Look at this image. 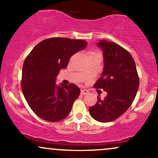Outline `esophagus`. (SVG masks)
Instances as JSON below:
<instances>
[{
  "label": "esophagus",
  "instance_id": "34e87169",
  "mask_svg": "<svg viewBox=\"0 0 158 158\" xmlns=\"http://www.w3.org/2000/svg\"><path fill=\"white\" fill-rule=\"evenodd\" d=\"M88 94V90L86 89H81V95H85V94Z\"/></svg>",
  "mask_w": 158,
  "mask_h": 158
}]
</instances>
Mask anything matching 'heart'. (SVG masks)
Returning <instances> with one entry per match:
<instances>
[{"label":"heart","instance_id":"heart-1","mask_svg":"<svg viewBox=\"0 0 158 158\" xmlns=\"http://www.w3.org/2000/svg\"><path fill=\"white\" fill-rule=\"evenodd\" d=\"M95 54H98V53H97V52H90V56H92V55H95Z\"/></svg>","mask_w":158,"mask_h":158}]
</instances>
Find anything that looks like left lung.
I'll return each instance as SVG.
<instances>
[{
    "mask_svg": "<svg viewBox=\"0 0 158 158\" xmlns=\"http://www.w3.org/2000/svg\"><path fill=\"white\" fill-rule=\"evenodd\" d=\"M97 45L103 52L104 68L102 77L94 85L102 88L107 96L97 97L95 106L89 108L94 119L108 123L123 115L131 106L139 88V77L131 54L114 42L99 40Z\"/></svg>",
    "mask_w": 158,
    "mask_h": 158,
    "instance_id": "1",
    "label": "left lung"
}]
</instances>
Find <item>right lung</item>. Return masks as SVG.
<instances>
[{"label":"right lung","instance_id":"right-lung-1","mask_svg":"<svg viewBox=\"0 0 158 158\" xmlns=\"http://www.w3.org/2000/svg\"><path fill=\"white\" fill-rule=\"evenodd\" d=\"M83 40L52 38L41 41L25 59L21 88L30 108L40 118L57 122L66 118L80 89L74 84H56L61 69L68 67L71 56L84 50Z\"/></svg>","mask_w":158,"mask_h":158}]
</instances>
